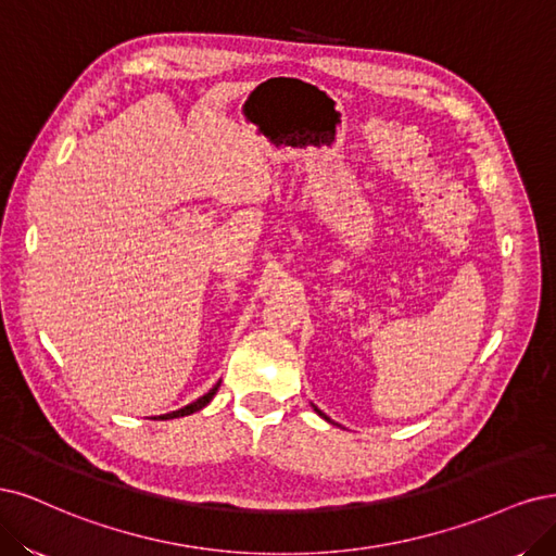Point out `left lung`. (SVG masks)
I'll return each mask as SVG.
<instances>
[{"mask_svg": "<svg viewBox=\"0 0 556 556\" xmlns=\"http://www.w3.org/2000/svg\"><path fill=\"white\" fill-rule=\"evenodd\" d=\"M314 410H316V414H318V416H320V418H326V420H328V422H330V418H328V416H326V414H324V410H318V408H316V406H314Z\"/></svg>", "mask_w": 556, "mask_h": 556, "instance_id": "1", "label": "left lung"}]
</instances>
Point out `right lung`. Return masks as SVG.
<instances>
[{"mask_svg":"<svg viewBox=\"0 0 556 556\" xmlns=\"http://www.w3.org/2000/svg\"><path fill=\"white\" fill-rule=\"evenodd\" d=\"M217 390H219V383L214 386L210 392H205L203 397H199L195 402H191V404H187L185 408H177V410H173V414H166V416H159V418H154V420H173V418H182V416H191V414H195V410H201L203 406H207L210 402H212V397L217 395Z\"/></svg>","mask_w":556,"mask_h":556,"instance_id":"obj_1","label":"right lung"}]
</instances>
